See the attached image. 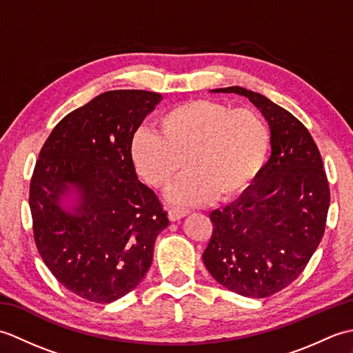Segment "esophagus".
I'll return each mask as SVG.
<instances>
[{
  "mask_svg": "<svg viewBox=\"0 0 353 353\" xmlns=\"http://www.w3.org/2000/svg\"><path fill=\"white\" fill-rule=\"evenodd\" d=\"M190 214V211L188 209H183V208H171L170 209V212H168V219L171 220V221H176V220H181V219H183L185 215H188Z\"/></svg>",
  "mask_w": 353,
  "mask_h": 353,
  "instance_id": "34e87169",
  "label": "esophagus"
}]
</instances>
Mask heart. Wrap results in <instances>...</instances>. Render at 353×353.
Wrapping results in <instances>:
<instances>
[{
    "label": "heart",
    "instance_id": "1",
    "mask_svg": "<svg viewBox=\"0 0 353 353\" xmlns=\"http://www.w3.org/2000/svg\"><path fill=\"white\" fill-rule=\"evenodd\" d=\"M157 133L137 132L132 159L139 174L157 190H165L182 172L172 191L181 203L228 200L241 194L264 167L270 130L250 108L214 100H194L163 112L156 119Z\"/></svg>",
    "mask_w": 353,
    "mask_h": 353
}]
</instances>
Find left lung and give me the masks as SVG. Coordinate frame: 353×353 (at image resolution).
<instances>
[{
	"label": "left lung",
	"mask_w": 353,
	"mask_h": 353,
	"mask_svg": "<svg viewBox=\"0 0 353 353\" xmlns=\"http://www.w3.org/2000/svg\"><path fill=\"white\" fill-rule=\"evenodd\" d=\"M270 125L272 156L238 200L215 209L203 262L223 287L245 297L273 296L296 281L325 234L329 183L308 129L288 110L241 86Z\"/></svg>",
	"instance_id": "1"
}]
</instances>
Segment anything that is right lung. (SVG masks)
<instances>
[{"instance_id":"right-lung-1","label":"right lung","mask_w":353,"mask_h":353,"mask_svg":"<svg viewBox=\"0 0 353 353\" xmlns=\"http://www.w3.org/2000/svg\"><path fill=\"white\" fill-rule=\"evenodd\" d=\"M161 100L139 89L100 94L52 129L36 161L28 201L37 252L89 302L110 303L137 288L170 223L132 159L133 134ZM71 189L78 201L66 212L60 199Z\"/></svg>"}]
</instances>
